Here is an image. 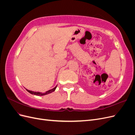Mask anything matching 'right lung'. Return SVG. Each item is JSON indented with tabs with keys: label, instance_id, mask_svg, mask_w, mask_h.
Masks as SVG:
<instances>
[{
	"label": "right lung",
	"instance_id": "1",
	"mask_svg": "<svg viewBox=\"0 0 135 135\" xmlns=\"http://www.w3.org/2000/svg\"><path fill=\"white\" fill-rule=\"evenodd\" d=\"M57 85L55 88H54L52 89H50V90H49V91H46V92H44V93L39 92H34V91H32L28 90V89H26V91H27V92H28L32 94V95H36V96H43V95H48V94L50 93H52V92L55 91L56 88V87H57Z\"/></svg>",
	"mask_w": 135,
	"mask_h": 135
}]
</instances>
